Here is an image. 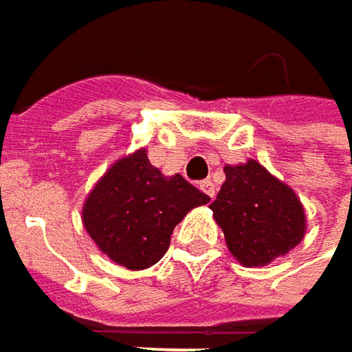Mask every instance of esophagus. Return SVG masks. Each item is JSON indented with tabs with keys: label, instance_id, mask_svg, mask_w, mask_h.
<instances>
[{
	"label": "esophagus",
	"instance_id": "1",
	"mask_svg": "<svg viewBox=\"0 0 352 352\" xmlns=\"http://www.w3.org/2000/svg\"><path fill=\"white\" fill-rule=\"evenodd\" d=\"M201 191L212 199V197H214V192H217V187H214V183H212L210 179H205V181H201Z\"/></svg>",
	"mask_w": 352,
	"mask_h": 352
}]
</instances>
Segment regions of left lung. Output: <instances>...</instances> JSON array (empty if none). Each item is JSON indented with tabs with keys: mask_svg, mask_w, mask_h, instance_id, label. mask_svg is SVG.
<instances>
[{
	"mask_svg": "<svg viewBox=\"0 0 352 352\" xmlns=\"http://www.w3.org/2000/svg\"><path fill=\"white\" fill-rule=\"evenodd\" d=\"M224 175L210 208L240 264L266 266L298 246L305 234V212L296 192L252 160L226 165Z\"/></svg>",
	"mask_w": 352,
	"mask_h": 352,
	"instance_id": "8db88e82",
	"label": "left lung"
}]
</instances>
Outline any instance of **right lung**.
<instances>
[{
  "label": "right lung",
  "instance_id": "right-lung-1",
  "mask_svg": "<svg viewBox=\"0 0 352 352\" xmlns=\"http://www.w3.org/2000/svg\"><path fill=\"white\" fill-rule=\"evenodd\" d=\"M208 195L181 175L165 177L146 149L116 161L86 199L82 222L98 248L116 264L144 270L167 252L171 234Z\"/></svg>",
  "mask_w": 352,
  "mask_h": 352
}]
</instances>
